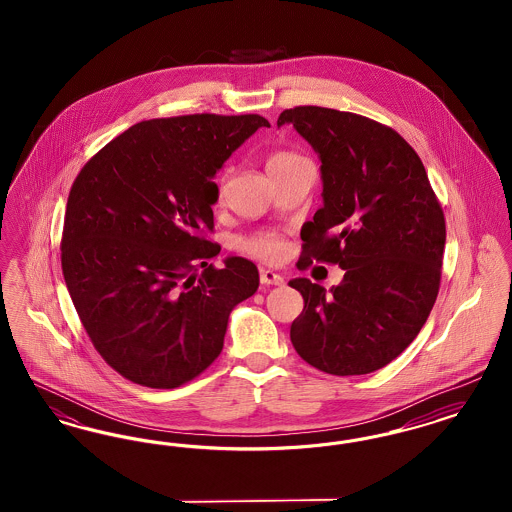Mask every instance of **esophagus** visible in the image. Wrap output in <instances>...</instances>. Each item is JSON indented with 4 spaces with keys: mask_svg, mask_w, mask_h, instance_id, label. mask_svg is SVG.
Masks as SVG:
<instances>
[{
    "mask_svg": "<svg viewBox=\"0 0 512 512\" xmlns=\"http://www.w3.org/2000/svg\"><path fill=\"white\" fill-rule=\"evenodd\" d=\"M261 284L263 286H282L284 278L272 270H261Z\"/></svg>",
    "mask_w": 512,
    "mask_h": 512,
    "instance_id": "1",
    "label": "esophagus"
}]
</instances>
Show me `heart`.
Listing matches in <instances>:
<instances>
[{"label": "heart", "instance_id": "heart-1", "mask_svg": "<svg viewBox=\"0 0 512 512\" xmlns=\"http://www.w3.org/2000/svg\"><path fill=\"white\" fill-rule=\"evenodd\" d=\"M303 157H299L297 153L293 151H276L268 157L267 169L268 172L278 171V169H284L288 165H292L295 161H299ZM244 249L255 259L259 261H265V263H278L286 257L288 253V244L286 240L276 234V232H259V234H253L249 238L244 240Z\"/></svg>", "mask_w": 512, "mask_h": 512}]
</instances>
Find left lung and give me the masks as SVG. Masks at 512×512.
I'll use <instances>...</instances> for the list:
<instances>
[{"label": "left lung", "instance_id": "8db88e82", "mask_svg": "<svg viewBox=\"0 0 512 512\" xmlns=\"http://www.w3.org/2000/svg\"><path fill=\"white\" fill-rule=\"evenodd\" d=\"M317 151L324 205L301 230L297 267L340 265L330 292L290 286L303 313L290 330L303 361L334 376L374 372L418 336L439 292L445 217L426 169L393 128L363 115L299 105L278 117Z\"/></svg>", "mask_w": 512, "mask_h": 512}]
</instances>
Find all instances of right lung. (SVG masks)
Instances as JSON below:
<instances>
[{"label":"right lung","instance_id":"1","mask_svg":"<svg viewBox=\"0 0 512 512\" xmlns=\"http://www.w3.org/2000/svg\"><path fill=\"white\" fill-rule=\"evenodd\" d=\"M261 126V115L213 113L138 122L78 172L63 276L96 351L126 380L172 390L197 378L219 357L232 309L257 292L251 261L209 263L220 251L209 234L213 176Z\"/></svg>","mask_w":512,"mask_h":512}]
</instances>
